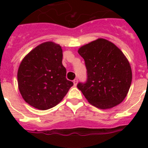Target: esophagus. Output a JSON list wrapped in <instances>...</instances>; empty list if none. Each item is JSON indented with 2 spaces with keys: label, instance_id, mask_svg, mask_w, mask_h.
Listing matches in <instances>:
<instances>
[{
  "label": "esophagus",
  "instance_id": "esophagus-1",
  "mask_svg": "<svg viewBox=\"0 0 148 148\" xmlns=\"http://www.w3.org/2000/svg\"><path fill=\"white\" fill-rule=\"evenodd\" d=\"M77 81H78V80H77V78H75L74 80V81H73V82H74V86L77 85Z\"/></svg>",
  "mask_w": 148,
  "mask_h": 148
}]
</instances>
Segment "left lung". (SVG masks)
Segmentation results:
<instances>
[{"mask_svg":"<svg viewBox=\"0 0 148 148\" xmlns=\"http://www.w3.org/2000/svg\"><path fill=\"white\" fill-rule=\"evenodd\" d=\"M88 78L77 84L88 101L100 109H109L124 101L130 89L132 71L128 60L110 41L99 38L78 50Z\"/></svg>","mask_w":148,"mask_h":148,"instance_id":"left-lung-1","label":"left lung"}]
</instances>
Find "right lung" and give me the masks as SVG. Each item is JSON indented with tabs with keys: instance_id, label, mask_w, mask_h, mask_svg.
<instances>
[{
	"instance_id": "obj_1",
	"label": "right lung",
	"mask_w": 148,
	"mask_h": 148,
	"mask_svg": "<svg viewBox=\"0 0 148 148\" xmlns=\"http://www.w3.org/2000/svg\"><path fill=\"white\" fill-rule=\"evenodd\" d=\"M62 49L47 41L38 45L22 60L17 71L22 97L34 108L47 110L59 103L72 86L62 64Z\"/></svg>"
}]
</instances>
